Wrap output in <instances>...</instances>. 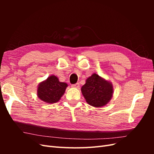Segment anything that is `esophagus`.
Here are the masks:
<instances>
[{
    "mask_svg": "<svg viewBox=\"0 0 154 154\" xmlns=\"http://www.w3.org/2000/svg\"><path fill=\"white\" fill-rule=\"evenodd\" d=\"M71 87H74V88H79V87H80V83H75V84H72Z\"/></svg>",
    "mask_w": 154,
    "mask_h": 154,
    "instance_id": "1",
    "label": "esophagus"
}]
</instances>
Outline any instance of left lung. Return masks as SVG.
<instances>
[{
    "mask_svg": "<svg viewBox=\"0 0 154 154\" xmlns=\"http://www.w3.org/2000/svg\"><path fill=\"white\" fill-rule=\"evenodd\" d=\"M82 94L91 106L101 107L107 104L112 96L113 87L110 83L94 74L87 78L82 87Z\"/></svg>",
    "mask_w": 154,
    "mask_h": 154,
    "instance_id": "1",
    "label": "left lung"
}]
</instances>
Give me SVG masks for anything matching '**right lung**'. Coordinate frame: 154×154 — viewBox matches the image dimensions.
I'll list each match as a JSON object with an SVG mask.
<instances>
[{
    "instance_id": "add662e5",
    "label": "right lung",
    "mask_w": 154,
    "mask_h": 154,
    "mask_svg": "<svg viewBox=\"0 0 154 154\" xmlns=\"http://www.w3.org/2000/svg\"><path fill=\"white\" fill-rule=\"evenodd\" d=\"M67 87V83L59 82L57 76H51L45 82L40 83L37 94L41 100L54 103L60 100Z\"/></svg>"
}]
</instances>
